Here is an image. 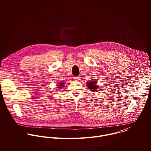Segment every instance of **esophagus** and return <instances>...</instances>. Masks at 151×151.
<instances>
[{"label": "esophagus", "mask_w": 151, "mask_h": 151, "mask_svg": "<svg viewBox=\"0 0 151 151\" xmlns=\"http://www.w3.org/2000/svg\"><path fill=\"white\" fill-rule=\"evenodd\" d=\"M80 79H81V77H80V76H75V77H74V78H73V79H74L75 81H79L80 80Z\"/></svg>", "instance_id": "34e87169"}]
</instances>
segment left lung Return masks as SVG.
Masks as SVG:
<instances>
[{
    "label": "left lung",
    "instance_id": "left-lung-1",
    "mask_svg": "<svg viewBox=\"0 0 151 151\" xmlns=\"http://www.w3.org/2000/svg\"><path fill=\"white\" fill-rule=\"evenodd\" d=\"M97 81H90V82H87V87L88 88V89L92 91V92H97V91H99V85H97Z\"/></svg>",
    "mask_w": 151,
    "mask_h": 151
}]
</instances>
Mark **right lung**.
Returning a JSON list of instances; mask_svg holds the SVG:
<instances>
[{"mask_svg":"<svg viewBox=\"0 0 151 151\" xmlns=\"http://www.w3.org/2000/svg\"><path fill=\"white\" fill-rule=\"evenodd\" d=\"M64 82H60L58 83V85H57L58 87H57V88H58V90L61 89V88L64 87Z\"/></svg>","mask_w":151,"mask_h":151,"instance_id":"add662e5","label":"right lung"}]
</instances>
